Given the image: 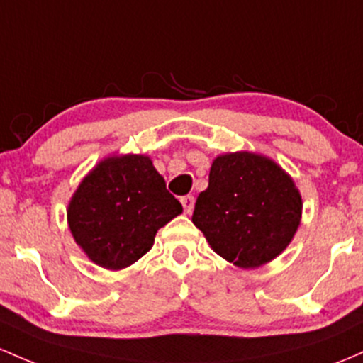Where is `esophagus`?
I'll return each mask as SVG.
<instances>
[{"mask_svg":"<svg viewBox=\"0 0 363 363\" xmlns=\"http://www.w3.org/2000/svg\"><path fill=\"white\" fill-rule=\"evenodd\" d=\"M181 203L182 206H184V212L186 213H191L194 208V196H191V194H186V196L181 198Z\"/></svg>","mask_w":363,"mask_h":363,"instance_id":"obj_1","label":"esophagus"}]
</instances>
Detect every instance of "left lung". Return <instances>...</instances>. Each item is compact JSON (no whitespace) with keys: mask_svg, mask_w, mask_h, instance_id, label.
<instances>
[{"mask_svg":"<svg viewBox=\"0 0 363 363\" xmlns=\"http://www.w3.org/2000/svg\"><path fill=\"white\" fill-rule=\"evenodd\" d=\"M300 191L276 162L250 151L212 163L193 224L212 250L241 269L274 260L293 240L301 218Z\"/></svg>","mask_w":363,"mask_h":363,"instance_id":"1","label":"left lung"}]
</instances>
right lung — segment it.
I'll list each match as a JSON object with an SVG mask.
<instances>
[{
	"label": "right lung",
	"mask_w": 363,
	"mask_h": 363,
	"mask_svg": "<svg viewBox=\"0 0 363 363\" xmlns=\"http://www.w3.org/2000/svg\"><path fill=\"white\" fill-rule=\"evenodd\" d=\"M182 205L145 155L105 158L82 179L67 210L75 242L99 267L133 265Z\"/></svg>",
	"instance_id": "add662e5"
}]
</instances>
